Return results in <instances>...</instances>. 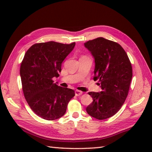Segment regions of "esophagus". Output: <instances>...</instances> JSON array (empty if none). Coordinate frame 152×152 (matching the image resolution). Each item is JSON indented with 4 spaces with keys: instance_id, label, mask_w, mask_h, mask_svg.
Instances as JSON below:
<instances>
[{
    "instance_id": "1",
    "label": "esophagus",
    "mask_w": 152,
    "mask_h": 152,
    "mask_svg": "<svg viewBox=\"0 0 152 152\" xmlns=\"http://www.w3.org/2000/svg\"><path fill=\"white\" fill-rule=\"evenodd\" d=\"M82 94V91H79V90H76L75 91V95L76 96H80Z\"/></svg>"
}]
</instances>
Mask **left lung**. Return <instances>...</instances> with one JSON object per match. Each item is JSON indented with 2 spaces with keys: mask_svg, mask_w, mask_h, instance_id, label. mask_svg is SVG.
<instances>
[{
  "mask_svg": "<svg viewBox=\"0 0 152 152\" xmlns=\"http://www.w3.org/2000/svg\"><path fill=\"white\" fill-rule=\"evenodd\" d=\"M85 47L95 59V81L102 91L89 92L93 101L86 108L88 114L105 119L117 113L125 101L133 76L132 66L120 45L102 37L89 40Z\"/></svg>",
  "mask_w": 152,
  "mask_h": 152,
  "instance_id": "8db88e82",
  "label": "left lung"
}]
</instances>
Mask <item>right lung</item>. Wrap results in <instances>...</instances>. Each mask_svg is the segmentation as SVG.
I'll use <instances>...</instances> for the list:
<instances>
[{"instance_id": "1", "label": "right lung", "mask_w": 152, "mask_h": 152, "mask_svg": "<svg viewBox=\"0 0 152 152\" xmlns=\"http://www.w3.org/2000/svg\"><path fill=\"white\" fill-rule=\"evenodd\" d=\"M75 44L53 41L35 44L22 61L20 76L25 98L32 110L46 120L62 117L75 95L73 89L58 86L53 80L59 76L61 64Z\"/></svg>"}]
</instances>
